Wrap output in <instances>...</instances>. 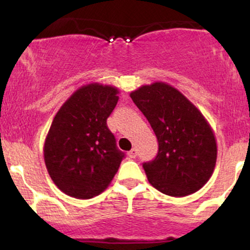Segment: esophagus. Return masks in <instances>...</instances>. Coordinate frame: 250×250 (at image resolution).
Returning <instances> with one entry per match:
<instances>
[{"label": "esophagus", "mask_w": 250, "mask_h": 250, "mask_svg": "<svg viewBox=\"0 0 250 250\" xmlns=\"http://www.w3.org/2000/svg\"><path fill=\"white\" fill-rule=\"evenodd\" d=\"M136 155H137V150L135 148L131 149V150L128 153L129 159H135V157H136Z\"/></svg>", "instance_id": "34e87169"}]
</instances>
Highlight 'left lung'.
<instances>
[{
	"mask_svg": "<svg viewBox=\"0 0 250 250\" xmlns=\"http://www.w3.org/2000/svg\"><path fill=\"white\" fill-rule=\"evenodd\" d=\"M130 97L150 123L159 151L143 163L149 183L161 193L183 197L200 190L213 175L216 139L202 113L165 82L142 85Z\"/></svg>",
	"mask_w": 250,
	"mask_h": 250,
	"instance_id": "left-lung-1",
	"label": "left lung"
}]
</instances>
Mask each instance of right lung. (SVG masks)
<instances>
[{"label":"right lung","instance_id":"right-lung-1","mask_svg":"<svg viewBox=\"0 0 250 250\" xmlns=\"http://www.w3.org/2000/svg\"><path fill=\"white\" fill-rule=\"evenodd\" d=\"M119 93L101 83L82 85L51 122L43 147L45 167L57 188L71 197L97 196L119 170L125 154L107 125Z\"/></svg>","mask_w":250,"mask_h":250}]
</instances>
